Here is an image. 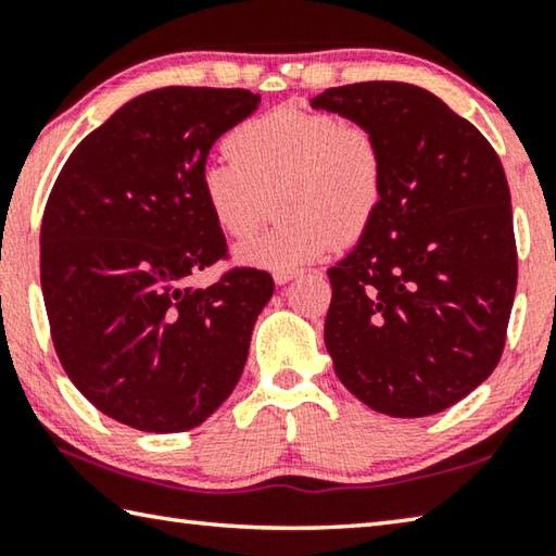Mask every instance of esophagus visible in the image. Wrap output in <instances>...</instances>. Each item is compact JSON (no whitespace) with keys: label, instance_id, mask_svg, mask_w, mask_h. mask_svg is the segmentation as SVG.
I'll list each match as a JSON object with an SVG mask.
<instances>
[{"label":"esophagus","instance_id":"1","mask_svg":"<svg viewBox=\"0 0 556 556\" xmlns=\"http://www.w3.org/2000/svg\"><path fill=\"white\" fill-rule=\"evenodd\" d=\"M299 275H301L299 269H277L275 271V281H277V285H289V281L296 279Z\"/></svg>","mask_w":556,"mask_h":556}]
</instances>
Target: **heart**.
<instances>
[{
	"instance_id": "obj_1",
	"label": "heart",
	"mask_w": 556,
	"mask_h": 556,
	"mask_svg": "<svg viewBox=\"0 0 556 556\" xmlns=\"http://www.w3.org/2000/svg\"><path fill=\"white\" fill-rule=\"evenodd\" d=\"M230 159L203 166L201 193L230 238L279 220L235 255L244 265L294 269L372 228L384 199V154L375 131L331 112L277 108L230 131Z\"/></svg>"
}]
</instances>
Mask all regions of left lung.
<instances>
[{
    "instance_id": "8db88e82",
    "label": "left lung",
    "mask_w": 556,
    "mask_h": 556,
    "mask_svg": "<svg viewBox=\"0 0 556 556\" xmlns=\"http://www.w3.org/2000/svg\"><path fill=\"white\" fill-rule=\"evenodd\" d=\"M312 108L372 129L384 154L378 218L328 269L326 351L370 409L429 417L503 355L517 287L503 164L468 119L409 83L328 88Z\"/></svg>"
}]
</instances>
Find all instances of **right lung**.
<instances>
[{
  "instance_id": "add662e5",
  "label": "right lung",
  "mask_w": 556,
  "mask_h": 556,
  "mask_svg": "<svg viewBox=\"0 0 556 556\" xmlns=\"http://www.w3.org/2000/svg\"><path fill=\"white\" fill-rule=\"evenodd\" d=\"M240 88H159L122 105L63 164L41 220V289L55 355L83 397L131 429L203 425L238 384L275 291L235 267L201 193L215 139L250 117Z\"/></svg>"
}]
</instances>
